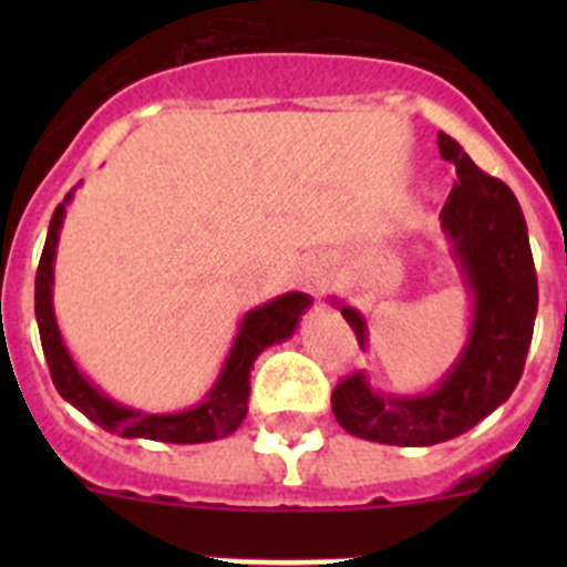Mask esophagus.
<instances>
[{
  "label": "esophagus",
  "instance_id": "34e87169",
  "mask_svg": "<svg viewBox=\"0 0 567 567\" xmlns=\"http://www.w3.org/2000/svg\"><path fill=\"white\" fill-rule=\"evenodd\" d=\"M299 282L310 293H320L326 288V282H329V271H326V266L320 260H307L299 271Z\"/></svg>",
  "mask_w": 567,
  "mask_h": 567
}]
</instances>
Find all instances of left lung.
<instances>
[{"label": "left lung", "instance_id": "left-lung-1", "mask_svg": "<svg viewBox=\"0 0 567 567\" xmlns=\"http://www.w3.org/2000/svg\"><path fill=\"white\" fill-rule=\"evenodd\" d=\"M439 153L458 173L439 219L468 296L461 353L425 392H381L364 370L331 392V411L351 436L392 447L450 442L499 409L522 379L537 316L535 262L516 194L485 175L453 136L439 134ZM329 301L368 348L362 312L337 296Z\"/></svg>", "mask_w": 567, "mask_h": 567}]
</instances>
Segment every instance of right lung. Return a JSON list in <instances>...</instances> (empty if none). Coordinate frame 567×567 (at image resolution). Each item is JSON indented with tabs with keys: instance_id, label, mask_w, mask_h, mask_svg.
I'll list each match as a JSON object with an SVG mask.
<instances>
[{
	"instance_id": "add662e5",
	"label": "right lung",
	"mask_w": 567,
	"mask_h": 567,
	"mask_svg": "<svg viewBox=\"0 0 567 567\" xmlns=\"http://www.w3.org/2000/svg\"><path fill=\"white\" fill-rule=\"evenodd\" d=\"M73 192L65 194V199L56 205L54 216H51L49 236H45V247L43 255H40L35 279V318L40 329V342H43L45 362H49L51 381H54L56 392L73 409L82 411L87 420H93L95 425H101L109 433H117L123 439H151V442L167 444H203L236 433L249 411V375L251 368H255V359L268 346H274V342H285L296 334L301 316L312 307V296L301 293V290H290V293L277 296V299L249 310L241 318V323H238L236 340H233L230 351H227L225 362H221L216 381L188 409L142 411L134 409V405L117 403V400L109 398L101 386H95L82 373V368H79L76 359L68 351L65 340H62L60 323H56L54 316L56 244H60L62 221H65V210L71 205Z\"/></svg>"
}]
</instances>
